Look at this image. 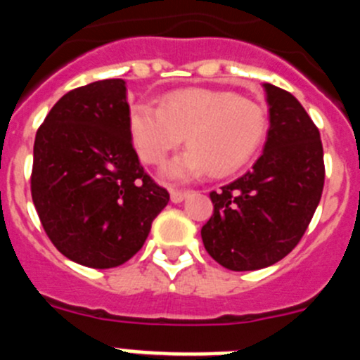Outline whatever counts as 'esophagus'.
I'll use <instances>...</instances> for the list:
<instances>
[{
	"label": "esophagus",
	"mask_w": 360,
	"mask_h": 360,
	"mask_svg": "<svg viewBox=\"0 0 360 360\" xmlns=\"http://www.w3.org/2000/svg\"><path fill=\"white\" fill-rule=\"evenodd\" d=\"M187 195H189V191H176V189H173V191H171V202H173V203L184 202V200L187 198Z\"/></svg>",
	"instance_id": "esophagus-1"
}]
</instances>
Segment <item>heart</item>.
Returning a JSON list of instances; mask_svg holds the SVG:
<instances>
[{
    "instance_id": "obj_1",
    "label": "heart",
    "mask_w": 360,
    "mask_h": 360,
    "mask_svg": "<svg viewBox=\"0 0 360 360\" xmlns=\"http://www.w3.org/2000/svg\"><path fill=\"white\" fill-rule=\"evenodd\" d=\"M128 124L135 149L148 164L164 162L186 136L189 149L162 167V176L169 182H187L207 169L214 176L236 173L266 135L262 104L205 88L174 91L160 108L133 104Z\"/></svg>"
}]
</instances>
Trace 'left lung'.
<instances>
[{
	"label": "left lung",
	"instance_id": "obj_1",
	"mask_svg": "<svg viewBox=\"0 0 360 360\" xmlns=\"http://www.w3.org/2000/svg\"><path fill=\"white\" fill-rule=\"evenodd\" d=\"M269 133L263 155L243 176L212 191L202 227L209 256L229 270H259L287 256L303 238L324 186L319 129L297 98L263 84Z\"/></svg>",
	"mask_w": 360,
	"mask_h": 360
}]
</instances>
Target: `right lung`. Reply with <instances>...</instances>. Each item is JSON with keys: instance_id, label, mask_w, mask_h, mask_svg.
<instances>
[{"instance_id": "add662e5", "label": "right lung", "mask_w": 360, "mask_h": 360, "mask_svg": "<svg viewBox=\"0 0 360 360\" xmlns=\"http://www.w3.org/2000/svg\"><path fill=\"white\" fill-rule=\"evenodd\" d=\"M122 79L63 95L34 142L32 200L56 249L113 269L142 249L169 193L144 173L129 135Z\"/></svg>"}]
</instances>
